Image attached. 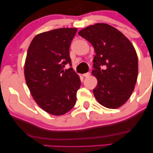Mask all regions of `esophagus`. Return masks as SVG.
I'll return each mask as SVG.
<instances>
[{
    "label": "esophagus",
    "instance_id": "34e87169",
    "mask_svg": "<svg viewBox=\"0 0 153 153\" xmlns=\"http://www.w3.org/2000/svg\"><path fill=\"white\" fill-rule=\"evenodd\" d=\"M90 75H91L90 73H84V74H82V76L85 77V78H87V77L90 76Z\"/></svg>",
    "mask_w": 153,
    "mask_h": 153
}]
</instances>
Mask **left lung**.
I'll return each mask as SVG.
<instances>
[{"instance_id":"left-lung-1","label":"left lung","mask_w":153,"mask_h":153,"mask_svg":"<svg viewBox=\"0 0 153 153\" xmlns=\"http://www.w3.org/2000/svg\"><path fill=\"white\" fill-rule=\"evenodd\" d=\"M78 34L93 45L96 52L92 71L98 80L93 90L95 98L106 108H119L129 99L137 79L134 47L122 32L103 23L88 26Z\"/></svg>"}]
</instances>
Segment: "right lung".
I'll return each instance as SVG.
<instances>
[{
	"mask_svg": "<svg viewBox=\"0 0 153 153\" xmlns=\"http://www.w3.org/2000/svg\"><path fill=\"white\" fill-rule=\"evenodd\" d=\"M76 28H60L36 35L29 45L24 65L27 86L34 101L54 116L75 106L80 78L71 66L69 50Z\"/></svg>",
	"mask_w": 153,
	"mask_h": 153,
	"instance_id": "1",
	"label": "right lung"
}]
</instances>
